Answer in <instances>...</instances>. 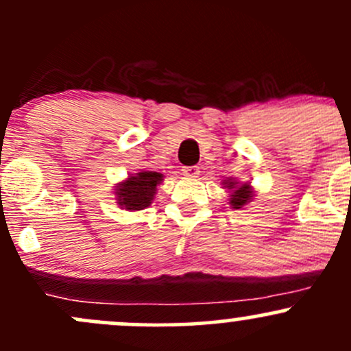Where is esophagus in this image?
<instances>
[{
  "label": "esophagus",
  "instance_id": "1",
  "mask_svg": "<svg viewBox=\"0 0 351 351\" xmlns=\"http://www.w3.org/2000/svg\"><path fill=\"white\" fill-rule=\"evenodd\" d=\"M183 175L188 176V178H197L198 175H200V169H198V166H183Z\"/></svg>",
  "mask_w": 351,
  "mask_h": 351
}]
</instances>
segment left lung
I'll return each instance as SVG.
<instances>
[{
    "label": "left lung",
    "instance_id": "left-lung-1",
    "mask_svg": "<svg viewBox=\"0 0 351 351\" xmlns=\"http://www.w3.org/2000/svg\"><path fill=\"white\" fill-rule=\"evenodd\" d=\"M225 186H227L228 190H232V195H230L232 208H242V206L245 205L247 202H250V198H252V188H250V185H247V183L237 186V183L227 180Z\"/></svg>",
    "mask_w": 351,
    "mask_h": 351
}]
</instances>
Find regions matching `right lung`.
Listing matches in <instances>:
<instances>
[{"mask_svg":"<svg viewBox=\"0 0 351 351\" xmlns=\"http://www.w3.org/2000/svg\"><path fill=\"white\" fill-rule=\"evenodd\" d=\"M163 175L156 171H141L129 176L126 182L116 188L117 204L126 210H143L151 205L156 186L160 185Z\"/></svg>","mask_w":351,"mask_h":351,"instance_id":"right-lung-1","label":"right lung"}]
</instances>
